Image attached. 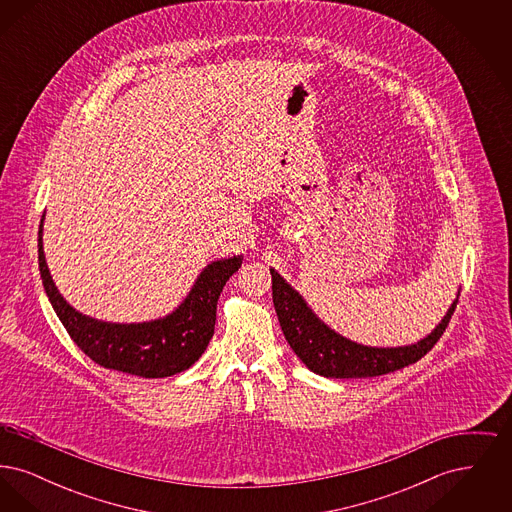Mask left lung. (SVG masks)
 Returning a JSON list of instances; mask_svg holds the SVG:
<instances>
[{"instance_id":"left-lung-1","label":"left lung","mask_w":512,"mask_h":512,"mask_svg":"<svg viewBox=\"0 0 512 512\" xmlns=\"http://www.w3.org/2000/svg\"><path fill=\"white\" fill-rule=\"evenodd\" d=\"M270 274L272 301L286 340L303 365L324 378H372L413 365L438 343L459 303L457 295L438 326L416 343L370 347L334 332L274 268Z\"/></svg>"}]
</instances>
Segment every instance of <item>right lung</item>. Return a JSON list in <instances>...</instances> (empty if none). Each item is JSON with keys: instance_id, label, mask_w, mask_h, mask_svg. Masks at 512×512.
Returning <instances> with one entry per match:
<instances>
[{"instance_id": "add662e5", "label": "right lung", "mask_w": 512, "mask_h": 512, "mask_svg": "<svg viewBox=\"0 0 512 512\" xmlns=\"http://www.w3.org/2000/svg\"><path fill=\"white\" fill-rule=\"evenodd\" d=\"M44 217L38 232L44 290L69 336L94 363L142 378H167L194 365L215 334L220 292L242 267V255L219 259L203 268L186 299L167 317L132 324L103 322L78 313L57 290L44 255Z\"/></svg>"}]
</instances>
